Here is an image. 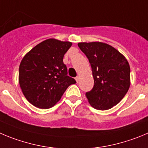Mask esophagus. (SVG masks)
<instances>
[{
  "mask_svg": "<svg viewBox=\"0 0 148 148\" xmlns=\"http://www.w3.org/2000/svg\"><path fill=\"white\" fill-rule=\"evenodd\" d=\"M75 79H76V81H77V82H78L79 80V76H77V77L75 78Z\"/></svg>",
  "mask_w": 148,
  "mask_h": 148,
  "instance_id": "esophagus-1",
  "label": "esophagus"
}]
</instances>
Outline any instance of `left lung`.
<instances>
[{"mask_svg": "<svg viewBox=\"0 0 148 148\" xmlns=\"http://www.w3.org/2000/svg\"><path fill=\"white\" fill-rule=\"evenodd\" d=\"M88 58L94 85L85 93L93 108L110 110L118 104L128 92L131 84L130 66L124 55L106 43H78Z\"/></svg>", "mask_w": 148, "mask_h": 148, "instance_id": "1", "label": "left lung"}]
</instances>
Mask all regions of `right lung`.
I'll return each instance as SVG.
<instances>
[{
    "label": "right lung",
    "mask_w": 148,
    "mask_h": 148,
    "mask_svg": "<svg viewBox=\"0 0 148 148\" xmlns=\"http://www.w3.org/2000/svg\"><path fill=\"white\" fill-rule=\"evenodd\" d=\"M72 43L49 38L34 47L22 60L19 83L25 97L40 109H49L59 101L68 87L75 84L67 75L65 53Z\"/></svg>",
    "instance_id": "add662e5"
}]
</instances>
